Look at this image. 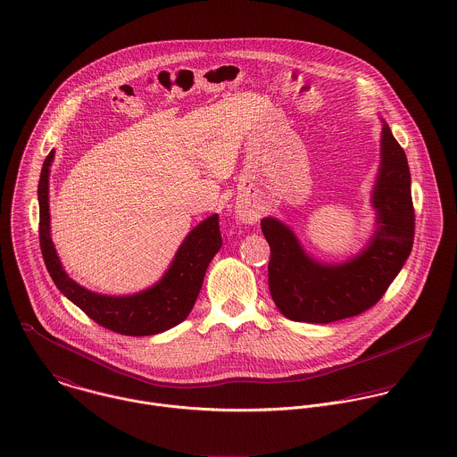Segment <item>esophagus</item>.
Here are the masks:
<instances>
[{"mask_svg":"<svg viewBox=\"0 0 457 457\" xmlns=\"http://www.w3.org/2000/svg\"><path fill=\"white\" fill-rule=\"evenodd\" d=\"M236 214H237L239 221L246 223V225H253L261 220V212L252 204H246V202H239L236 205Z\"/></svg>","mask_w":457,"mask_h":457,"instance_id":"obj_1","label":"esophagus"}]
</instances>
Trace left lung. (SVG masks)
Returning <instances> with one entry per match:
<instances>
[{"mask_svg":"<svg viewBox=\"0 0 457 457\" xmlns=\"http://www.w3.org/2000/svg\"><path fill=\"white\" fill-rule=\"evenodd\" d=\"M382 123V162L371 196L377 230L362 252L343 263H322L308 257L279 220L261 221L270 246L269 290L278 310L294 322L328 324L364 313L410 257L415 234L410 169L389 125Z\"/></svg>","mask_w":457,"mask_h":457,"instance_id":"1","label":"left lung"}]
</instances>
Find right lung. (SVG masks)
Returning <instances> with one entry per match:
<instances>
[{
    "label": "right lung",
    "instance_id": "right-lung-1",
    "mask_svg": "<svg viewBox=\"0 0 457 457\" xmlns=\"http://www.w3.org/2000/svg\"><path fill=\"white\" fill-rule=\"evenodd\" d=\"M53 160L54 151L47 154L38 181V232L46 267L60 292L98 326L118 334L151 336L181 324L195 304L209 262L221 248L218 214L204 220L187 236L169 270L156 285L133 295H102L68 278L53 245L49 216V167Z\"/></svg>",
    "mask_w": 457,
    "mask_h": 457
}]
</instances>
